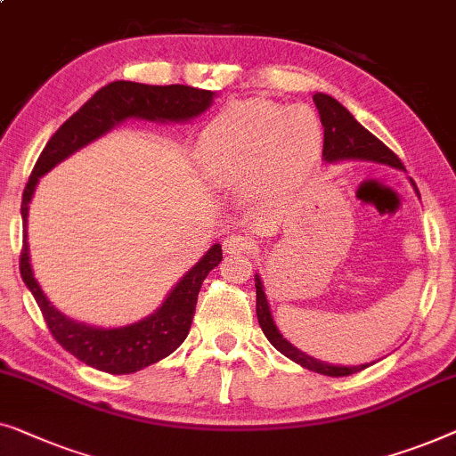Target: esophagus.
<instances>
[{"label":"esophagus","instance_id":"esophagus-1","mask_svg":"<svg viewBox=\"0 0 456 456\" xmlns=\"http://www.w3.org/2000/svg\"><path fill=\"white\" fill-rule=\"evenodd\" d=\"M223 249H225L227 254H246L252 249V240L246 235L233 233V235H229L225 241H223Z\"/></svg>","mask_w":456,"mask_h":456}]
</instances>
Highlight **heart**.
<instances>
[{"label": "heart", "mask_w": 456, "mask_h": 456, "mask_svg": "<svg viewBox=\"0 0 456 456\" xmlns=\"http://www.w3.org/2000/svg\"><path fill=\"white\" fill-rule=\"evenodd\" d=\"M322 146V124L305 105L266 99L235 101L216 113L198 138L194 159L208 179L248 183L293 177Z\"/></svg>", "instance_id": "heart-1"}]
</instances>
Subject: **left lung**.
I'll return each mask as SVG.
<instances>
[{"label": "left lung", "instance_id": "obj_1", "mask_svg": "<svg viewBox=\"0 0 456 456\" xmlns=\"http://www.w3.org/2000/svg\"><path fill=\"white\" fill-rule=\"evenodd\" d=\"M314 102H316L320 121L324 126V151L322 159L326 163H341V161H374L382 163L388 167H395V169L405 171V167L399 161V157L395 155L393 151L388 149L387 144H382L374 134H370L365 127L359 124V121L351 115L347 109H345L337 99H332L330 94L316 93L314 94ZM415 188V183L411 182ZM418 191V188H415ZM419 196V191H418ZM256 281V316H258L260 329L265 332L268 341L277 351H281L285 357H289L291 362L299 363L301 368L318 371V374L324 376H351L355 371H362L371 363H362V365H335L320 362V359L312 357L299 351L295 345H291L287 338L281 335L277 329V322H274L271 305H268L265 285H262L260 274H254Z\"/></svg>", "mask_w": 456, "mask_h": 456}]
</instances>
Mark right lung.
<instances>
[{"mask_svg": "<svg viewBox=\"0 0 456 456\" xmlns=\"http://www.w3.org/2000/svg\"><path fill=\"white\" fill-rule=\"evenodd\" d=\"M215 93L202 88L169 85L152 86L118 80L93 94L45 144L22 194L24 243L20 254V274L24 285L41 307L51 335L63 349L94 370L109 374H134L171 355L188 337L196 312L202 281L223 260L221 243H215L167 293L163 304L138 322L102 329V326L76 322L51 304L35 279L28 248V204L33 200L38 179L74 152L105 136L127 119L183 124L196 119L213 105Z\"/></svg>", "mask_w": 456, "mask_h": 456, "instance_id": "1", "label": "right lung"}]
</instances>
